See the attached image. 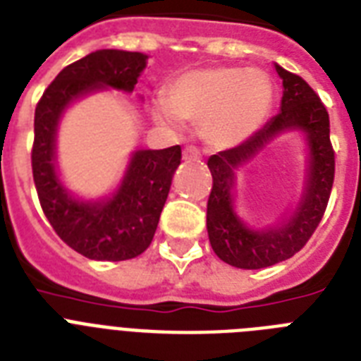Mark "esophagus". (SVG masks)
Returning a JSON list of instances; mask_svg holds the SVG:
<instances>
[{
    "label": "esophagus",
    "mask_w": 361,
    "mask_h": 361,
    "mask_svg": "<svg viewBox=\"0 0 361 361\" xmlns=\"http://www.w3.org/2000/svg\"><path fill=\"white\" fill-rule=\"evenodd\" d=\"M202 154L200 150L196 148V146H185V150H183V159L185 161H196V159H200Z\"/></svg>",
    "instance_id": "1"
}]
</instances>
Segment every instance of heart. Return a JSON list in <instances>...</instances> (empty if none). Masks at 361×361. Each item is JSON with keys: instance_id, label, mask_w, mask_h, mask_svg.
I'll return each mask as SVG.
<instances>
[{"instance_id": "obj_1", "label": "heart", "mask_w": 361, "mask_h": 361, "mask_svg": "<svg viewBox=\"0 0 361 361\" xmlns=\"http://www.w3.org/2000/svg\"><path fill=\"white\" fill-rule=\"evenodd\" d=\"M272 104V83L262 70L213 66L190 70L166 87L155 104L161 124L202 122V137L215 148H230L262 126Z\"/></svg>"}]
</instances>
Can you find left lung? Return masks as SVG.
<instances>
[{"instance_id": "8db88e82", "label": "left lung", "mask_w": 361, "mask_h": 361, "mask_svg": "<svg viewBox=\"0 0 361 361\" xmlns=\"http://www.w3.org/2000/svg\"><path fill=\"white\" fill-rule=\"evenodd\" d=\"M283 81L282 111L262 130L235 148L219 152L207 161L213 187L207 198V233L215 254L239 269H263L295 256L304 248L326 211L336 172V152L330 142V118L317 92L300 75L276 64ZM298 127L310 140V174L301 207L286 227L276 231H248L236 219L231 206L233 171L250 160L267 142L282 130Z\"/></svg>"}]
</instances>
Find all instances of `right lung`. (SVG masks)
Wrapping results in <instances>:
<instances>
[{
	"label": "right lung",
	"instance_id": "obj_1",
	"mask_svg": "<svg viewBox=\"0 0 361 361\" xmlns=\"http://www.w3.org/2000/svg\"><path fill=\"white\" fill-rule=\"evenodd\" d=\"M139 51L99 49L59 72L35 109L31 166L38 202L55 233L70 248L98 262H124L150 247L172 176L181 163L180 145L139 150L118 192L104 204H83L64 190L55 174V128L66 105L102 87L131 90L146 66Z\"/></svg>",
	"mask_w": 361,
	"mask_h": 361
}]
</instances>
